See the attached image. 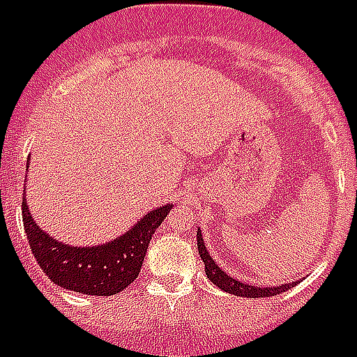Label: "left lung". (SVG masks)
<instances>
[{
    "label": "left lung",
    "mask_w": 357,
    "mask_h": 357,
    "mask_svg": "<svg viewBox=\"0 0 357 357\" xmlns=\"http://www.w3.org/2000/svg\"><path fill=\"white\" fill-rule=\"evenodd\" d=\"M196 238H198V254L202 257L204 265H206L207 279L211 280L215 287H219L225 292H229V294L242 296V298H267V296L282 294L284 290H288V288H292L294 284L300 282V280H296V282H288V284H280V287H254V284L242 282V280L234 279L229 273L223 271L219 267V264L209 255V250H207L206 242L202 238V231L199 229Z\"/></svg>",
    "instance_id": "obj_1"
}]
</instances>
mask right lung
Masks as SVG:
<instances>
[{
  "label": "right lung",
  "instance_id": "right-lung-1",
  "mask_svg": "<svg viewBox=\"0 0 357 357\" xmlns=\"http://www.w3.org/2000/svg\"><path fill=\"white\" fill-rule=\"evenodd\" d=\"M173 207V204H167L151 209L125 234L105 244L70 246L38 227L26 206L24 192L22 223L38 265L57 287L78 294L113 296L123 292L138 277L151 236Z\"/></svg>",
  "mask_w": 357,
  "mask_h": 357
}]
</instances>
